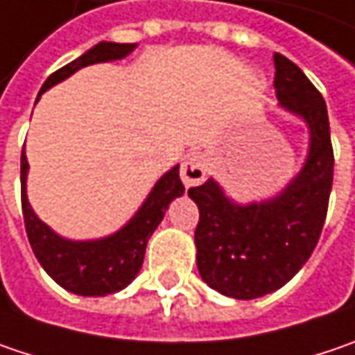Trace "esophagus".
Masks as SVG:
<instances>
[{"mask_svg": "<svg viewBox=\"0 0 355 355\" xmlns=\"http://www.w3.org/2000/svg\"><path fill=\"white\" fill-rule=\"evenodd\" d=\"M180 178L187 187L200 184L207 178V160L200 153H191L187 155L182 164H180Z\"/></svg>", "mask_w": 355, "mask_h": 355, "instance_id": "obj_1", "label": "esophagus"}]
</instances>
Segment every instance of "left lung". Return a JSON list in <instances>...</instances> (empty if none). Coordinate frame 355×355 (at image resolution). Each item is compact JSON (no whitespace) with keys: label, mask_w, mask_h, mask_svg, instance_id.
I'll return each instance as SVG.
<instances>
[{"label":"left lung","mask_w":355,"mask_h":355,"mask_svg":"<svg viewBox=\"0 0 355 355\" xmlns=\"http://www.w3.org/2000/svg\"><path fill=\"white\" fill-rule=\"evenodd\" d=\"M275 62L279 106L302 118L309 148L302 171L277 195L237 202L215 178L189 189L197 202V267L211 289L233 300H257L289 282L322 235L334 180L327 108L307 76L282 53Z\"/></svg>","instance_id":"8db88e82"}]
</instances>
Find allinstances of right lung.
Here are the masks:
<instances>
[{
    "label": "right lung",
    "instance_id": "add662e5",
    "mask_svg": "<svg viewBox=\"0 0 355 355\" xmlns=\"http://www.w3.org/2000/svg\"><path fill=\"white\" fill-rule=\"evenodd\" d=\"M136 50V44H116V42H100L88 52H84L73 62L66 64L58 72H53L42 86L40 96L52 86L64 82L78 70L100 64V62H116L126 58ZM35 100V102H37ZM28 157L26 144L21 150V211L26 233L44 271L53 282L66 291L84 297H100L116 293L126 285L135 282L138 275L144 251L150 235L157 231L160 220L164 217L168 205L175 198L182 197L184 187L178 177V164L166 171L158 178L148 197L140 205V209L130 217L126 225H122L116 233L108 237L88 241L66 239L58 235L50 225H46L33 213L32 205L28 200Z\"/></svg>",
    "mask_w": 355,
    "mask_h": 355
}]
</instances>
